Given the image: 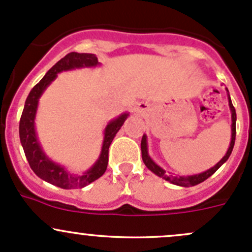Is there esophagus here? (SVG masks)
Listing matches in <instances>:
<instances>
[{
    "label": "esophagus",
    "mask_w": 252,
    "mask_h": 252,
    "mask_svg": "<svg viewBox=\"0 0 252 252\" xmlns=\"http://www.w3.org/2000/svg\"><path fill=\"white\" fill-rule=\"evenodd\" d=\"M136 111L140 112V113H142V112H145V111H147V105H146V103H139Z\"/></svg>",
    "instance_id": "esophagus-1"
}]
</instances>
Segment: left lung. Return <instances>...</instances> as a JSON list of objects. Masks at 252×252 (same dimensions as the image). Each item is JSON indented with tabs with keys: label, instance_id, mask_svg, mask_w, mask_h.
Listing matches in <instances>:
<instances>
[{
	"label": "left lung",
	"instance_id": "left-lung-1",
	"mask_svg": "<svg viewBox=\"0 0 252 252\" xmlns=\"http://www.w3.org/2000/svg\"><path fill=\"white\" fill-rule=\"evenodd\" d=\"M228 101H229V108H230V112H232V140H230L229 149H228L225 156L223 157V158L220 159V161L218 162L216 166H213L212 168L207 169V171L202 172V173H200V174L187 175V177H184V175H183V177H178V175L168 174L163 168H161L158 164L155 163V162L152 161L151 157L149 156V152H147L146 135L144 134V135H142V139H141V156H142V161H144L145 166H146L147 168L152 172V173L158 175L159 178H163V179L167 180V182H171L172 184L179 185V187H194V185H197V184H200V183L205 182L207 178H210L211 175L215 173V172L217 171V169L220 168V167L222 166V164L224 163L228 158H229L230 154H232V151H233V147H234L235 134H236V129H235L236 113H235L234 106H233V103H232V100H230L229 93H228Z\"/></svg>",
	"mask_w": 252,
	"mask_h": 252
}]
</instances>
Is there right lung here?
<instances>
[{
    "label": "right lung",
    "instance_id": "right-lung-1",
    "mask_svg": "<svg viewBox=\"0 0 252 252\" xmlns=\"http://www.w3.org/2000/svg\"><path fill=\"white\" fill-rule=\"evenodd\" d=\"M98 64L100 63H98L97 57L93 53L70 52L65 55L32 89L27 100H25L24 110H23L22 117H20L19 138L30 168L39 178L46 180L50 184L62 188V189L84 188L90 183L95 182L96 179H98L105 173L108 164V149H110L111 142L116 136V134L118 133L121 126L124 124L126 119L128 118L129 113L121 114L107 124L105 129V136H103L100 157L85 173L77 175L69 173L64 167L51 161L45 155V152L42 151L40 142L37 140L36 131H35V116H36L37 103H39V98L41 97L45 89L55 80L58 73L63 72V70L75 69V68L96 67Z\"/></svg>",
    "mask_w": 252,
    "mask_h": 252
}]
</instances>
